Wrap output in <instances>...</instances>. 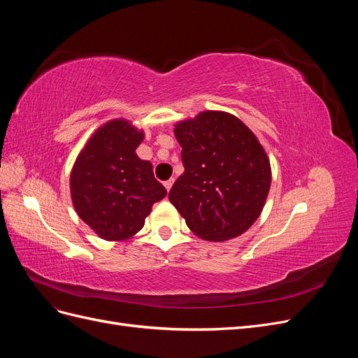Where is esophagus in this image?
I'll return each instance as SVG.
<instances>
[{"mask_svg":"<svg viewBox=\"0 0 358 358\" xmlns=\"http://www.w3.org/2000/svg\"><path fill=\"white\" fill-rule=\"evenodd\" d=\"M173 182H175V179H169V180H166V182H164V187H166V189H167V191H170V189H171V187H173Z\"/></svg>","mask_w":358,"mask_h":358,"instance_id":"34e87169","label":"esophagus"}]
</instances>
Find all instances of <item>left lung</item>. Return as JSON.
<instances>
[{"instance_id": "left-lung-1", "label": "left lung", "mask_w": 358, "mask_h": 358, "mask_svg": "<svg viewBox=\"0 0 358 358\" xmlns=\"http://www.w3.org/2000/svg\"><path fill=\"white\" fill-rule=\"evenodd\" d=\"M185 171L169 200L203 241L243 234L262 215L272 183L264 148L239 117L204 110L175 124Z\"/></svg>"}]
</instances>
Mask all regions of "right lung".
<instances>
[{
	"mask_svg": "<svg viewBox=\"0 0 358 358\" xmlns=\"http://www.w3.org/2000/svg\"><path fill=\"white\" fill-rule=\"evenodd\" d=\"M143 138V129L128 119H112L95 129L73 164L74 209L104 241L131 239L143 229L154 203L167 194L154 178L152 164L136 154Z\"/></svg>",
	"mask_w": 358,
	"mask_h": 358,
	"instance_id": "add662e5",
	"label": "right lung"
}]
</instances>
